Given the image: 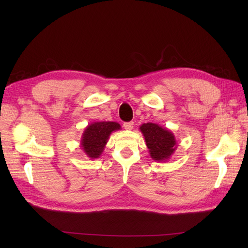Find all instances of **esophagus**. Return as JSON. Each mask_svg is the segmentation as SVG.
Returning a JSON list of instances; mask_svg holds the SVG:
<instances>
[{
	"label": "esophagus",
	"instance_id": "1",
	"mask_svg": "<svg viewBox=\"0 0 248 248\" xmlns=\"http://www.w3.org/2000/svg\"><path fill=\"white\" fill-rule=\"evenodd\" d=\"M123 126L126 130H131L133 128V122H125Z\"/></svg>",
	"mask_w": 248,
	"mask_h": 248
}]
</instances>
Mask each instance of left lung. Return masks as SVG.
<instances>
[{"label": "left lung", "mask_w": 248, "mask_h": 248, "mask_svg": "<svg viewBox=\"0 0 248 248\" xmlns=\"http://www.w3.org/2000/svg\"><path fill=\"white\" fill-rule=\"evenodd\" d=\"M140 130L145 138L151 158L158 162L168 161L178 147L176 138L170 130L155 123H144Z\"/></svg>", "instance_id": "8db88e82"}]
</instances>
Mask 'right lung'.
<instances>
[{
	"label": "right lung",
	"mask_w": 248,
	"mask_h": 248,
	"mask_svg": "<svg viewBox=\"0 0 248 248\" xmlns=\"http://www.w3.org/2000/svg\"><path fill=\"white\" fill-rule=\"evenodd\" d=\"M121 129L117 122L102 121L89 124L81 136L80 147L90 159L99 158L101 156L110 134Z\"/></svg>",
	"instance_id": "obj_1"
}]
</instances>
